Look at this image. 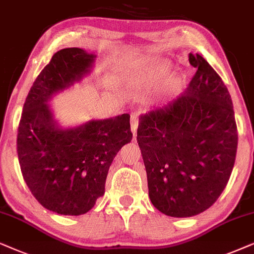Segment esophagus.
I'll use <instances>...</instances> for the list:
<instances>
[{
    "mask_svg": "<svg viewBox=\"0 0 254 254\" xmlns=\"http://www.w3.org/2000/svg\"><path fill=\"white\" fill-rule=\"evenodd\" d=\"M138 123H139V120H138V116L136 114H133L131 116V131H132L133 136H136V131L138 127Z\"/></svg>",
    "mask_w": 254,
    "mask_h": 254,
    "instance_id": "obj_1",
    "label": "esophagus"
}]
</instances>
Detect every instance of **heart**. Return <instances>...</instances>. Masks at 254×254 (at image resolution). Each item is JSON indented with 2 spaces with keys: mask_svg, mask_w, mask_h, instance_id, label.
Instances as JSON below:
<instances>
[{
  "mask_svg": "<svg viewBox=\"0 0 254 254\" xmlns=\"http://www.w3.org/2000/svg\"><path fill=\"white\" fill-rule=\"evenodd\" d=\"M171 63L166 59L152 58L146 59L144 62L137 64L133 68H131L127 75L132 77L133 80L141 81V82H148V81H155L161 79L171 70Z\"/></svg>",
  "mask_w": 254,
  "mask_h": 254,
  "instance_id": "obj_1",
  "label": "heart"
}]
</instances>
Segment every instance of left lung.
<instances>
[{"label": "left lung", "instance_id": "left-lung-1", "mask_svg": "<svg viewBox=\"0 0 254 254\" xmlns=\"http://www.w3.org/2000/svg\"><path fill=\"white\" fill-rule=\"evenodd\" d=\"M184 94L140 117L137 141L152 204L172 217L201 214L217 201L231 175L238 133L231 96L200 54Z\"/></svg>", "mask_w": 254, "mask_h": 254}]
</instances>
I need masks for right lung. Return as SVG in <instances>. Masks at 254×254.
I'll return each mask as SVG.
<instances>
[{
    "mask_svg": "<svg viewBox=\"0 0 254 254\" xmlns=\"http://www.w3.org/2000/svg\"><path fill=\"white\" fill-rule=\"evenodd\" d=\"M96 56L69 47L53 54L26 96L17 154L30 191L49 210L79 216L104 194L108 171L118 151L132 139L130 115L89 121L62 129L47 102L89 73Z\"/></svg>",
    "mask_w": 254,
    "mask_h": 254,
    "instance_id": "obj_1",
    "label": "right lung"
}]
</instances>
